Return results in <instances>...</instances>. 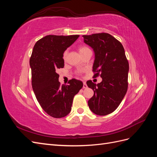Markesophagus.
I'll use <instances>...</instances> for the list:
<instances>
[{"label": "esophagus", "mask_w": 157, "mask_h": 157, "mask_svg": "<svg viewBox=\"0 0 157 157\" xmlns=\"http://www.w3.org/2000/svg\"><path fill=\"white\" fill-rule=\"evenodd\" d=\"M88 86H87V85H86V83L85 82H83V88H86Z\"/></svg>", "instance_id": "34e87169"}]
</instances>
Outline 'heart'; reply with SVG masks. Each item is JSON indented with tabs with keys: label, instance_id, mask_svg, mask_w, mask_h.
<instances>
[{
	"label": "heart",
	"instance_id": "obj_1",
	"mask_svg": "<svg viewBox=\"0 0 157 157\" xmlns=\"http://www.w3.org/2000/svg\"><path fill=\"white\" fill-rule=\"evenodd\" d=\"M78 52H79V54H80V56H82V54H84V53H86V52H87L91 51V50H90L89 47H88L87 46H85V45H81V46H78ZM67 51H65L63 54V60L66 59V58H67Z\"/></svg>",
	"mask_w": 157,
	"mask_h": 157
}]
</instances>
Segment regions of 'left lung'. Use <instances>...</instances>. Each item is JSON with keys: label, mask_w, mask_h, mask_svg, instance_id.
Returning <instances> with one entry per match:
<instances>
[{"label": "left lung", "mask_w": 157, "mask_h": 157, "mask_svg": "<svg viewBox=\"0 0 157 157\" xmlns=\"http://www.w3.org/2000/svg\"><path fill=\"white\" fill-rule=\"evenodd\" d=\"M82 36L95 54L94 77L100 75L102 78L97 84L92 80L86 82L94 92L88 101V107L96 115H107L116 110L127 92L129 64L125 51L121 42L108 33Z\"/></svg>", "instance_id": "1"}]
</instances>
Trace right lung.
I'll use <instances>...</instances> for the list:
<instances>
[{
  "label": "right lung",
  "instance_id": "obj_1",
  "mask_svg": "<svg viewBox=\"0 0 157 157\" xmlns=\"http://www.w3.org/2000/svg\"><path fill=\"white\" fill-rule=\"evenodd\" d=\"M79 35H47L38 40L29 61L32 87L42 109L54 118L67 116L71 111L74 96L83 86L80 80L73 78L69 85L59 82L57 70L63 68V54Z\"/></svg>",
  "mask_w": 157,
  "mask_h": 157
}]
</instances>
